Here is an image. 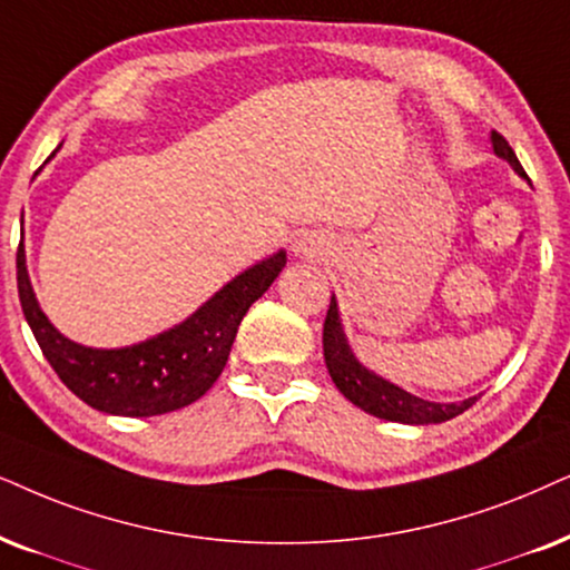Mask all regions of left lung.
<instances>
[{
    "instance_id": "obj_1",
    "label": "left lung",
    "mask_w": 570,
    "mask_h": 570,
    "mask_svg": "<svg viewBox=\"0 0 570 570\" xmlns=\"http://www.w3.org/2000/svg\"><path fill=\"white\" fill-rule=\"evenodd\" d=\"M492 146L498 157L505 159L521 177H527L511 144L500 132H492ZM324 361H327L330 376L337 384L340 393L348 397L353 405H358V409H364L366 413L384 421H401V424H442V421L455 419L458 413L469 411L479 401V397H469V401L461 403H432L424 401V397L405 393V390L395 387V384L382 380V376L366 372L353 358L348 348V340H345L343 327H340L335 298L330 301L327 320H324Z\"/></svg>"
}]
</instances>
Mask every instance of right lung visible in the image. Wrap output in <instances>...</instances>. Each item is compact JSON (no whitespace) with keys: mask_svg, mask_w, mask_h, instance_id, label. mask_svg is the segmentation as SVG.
Listing matches in <instances>:
<instances>
[{"mask_svg":"<svg viewBox=\"0 0 570 570\" xmlns=\"http://www.w3.org/2000/svg\"><path fill=\"white\" fill-rule=\"evenodd\" d=\"M285 262V250H277L227 283L183 324L117 351L83 348L51 327L28 279L23 240L18 246V295L36 343L70 393L115 416H159L198 401L217 382L240 320L275 283Z\"/></svg>","mask_w":570,"mask_h":570,"instance_id":"1","label":"right lung"}]
</instances>
